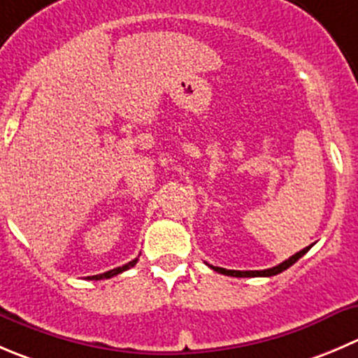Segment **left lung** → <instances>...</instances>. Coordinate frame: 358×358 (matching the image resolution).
Returning a JSON list of instances; mask_svg holds the SVG:
<instances>
[{"instance_id": "obj_1", "label": "left lung", "mask_w": 358, "mask_h": 358, "mask_svg": "<svg viewBox=\"0 0 358 358\" xmlns=\"http://www.w3.org/2000/svg\"><path fill=\"white\" fill-rule=\"evenodd\" d=\"M311 248L310 246H306V248H303L301 252H297L296 255L289 257L287 260H283L282 264H278V266L275 267H269V269H264V271H232V269H224V267H217V266H210L213 271L220 273V275H227V276H236V278H255V276H275L278 275V273L285 271V269H289L292 264H296L297 260L301 259V257L304 255V253L308 252V250Z\"/></svg>"}]
</instances>
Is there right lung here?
Listing matches in <instances>:
<instances>
[{"label":"right lung","mask_w":358,"mask_h":358,"mask_svg":"<svg viewBox=\"0 0 358 358\" xmlns=\"http://www.w3.org/2000/svg\"><path fill=\"white\" fill-rule=\"evenodd\" d=\"M136 262H138V257H136V259H134V260H131V262L124 264L122 267H115V269H110V271L103 273V275H96V276H87V280H108V278H113V276L120 275V273L127 271V269H131V267H133V266H136Z\"/></svg>","instance_id":"right-lung-1"}]
</instances>
